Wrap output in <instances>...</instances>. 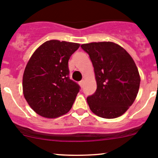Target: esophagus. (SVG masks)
<instances>
[{"instance_id":"34e87169","label":"esophagus","mask_w":158,"mask_h":158,"mask_svg":"<svg viewBox=\"0 0 158 158\" xmlns=\"http://www.w3.org/2000/svg\"><path fill=\"white\" fill-rule=\"evenodd\" d=\"M79 85H80V86L82 88V87H83V85H84V80H81L80 82H79Z\"/></svg>"}]
</instances>
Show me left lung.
I'll use <instances>...</instances> for the list:
<instances>
[{"label":"left lung","instance_id":"left-lung-1","mask_svg":"<svg viewBox=\"0 0 158 158\" xmlns=\"http://www.w3.org/2000/svg\"><path fill=\"white\" fill-rule=\"evenodd\" d=\"M89 55L95 71L96 91L87 97L91 111L104 118H115L133 104L139 90L140 78L133 59L112 42L81 45Z\"/></svg>","mask_w":158,"mask_h":158}]
</instances>
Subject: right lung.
I'll use <instances>...</instances> for the list:
<instances>
[{"label": "right lung", "instance_id": "1", "mask_svg": "<svg viewBox=\"0 0 158 158\" xmlns=\"http://www.w3.org/2000/svg\"><path fill=\"white\" fill-rule=\"evenodd\" d=\"M80 44L48 40L36 49L23 76V92L31 109L55 118L71 109L80 87L69 79L68 62Z\"/></svg>", "mask_w": 158, "mask_h": 158}]
</instances>
